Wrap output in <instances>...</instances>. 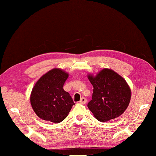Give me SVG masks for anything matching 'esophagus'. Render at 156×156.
I'll use <instances>...</instances> for the list:
<instances>
[{
	"label": "esophagus",
	"mask_w": 156,
	"mask_h": 156,
	"mask_svg": "<svg viewBox=\"0 0 156 156\" xmlns=\"http://www.w3.org/2000/svg\"><path fill=\"white\" fill-rule=\"evenodd\" d=\"M86 101H87V100L86 99V98L82 97L80 99V103H81V104H85V103H86Z\"/></svg>",
	"instance_id": "esophagus-1"
}]
</instances>
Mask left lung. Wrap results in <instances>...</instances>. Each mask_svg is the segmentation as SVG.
Segmentation results:
<instances>
[{
  "mask_svg": "<svg viewBox=\"0 0 156 156\" xmlns=\"http://www.w3.org/2000/svg\"><path fill=\"white\" fill-rule=\"evenodd\" d=\"M93 86L88 108L98 121H108L123 114L129 104L131 90L123 78L114 70L104 68L96 75H88Z\"/></svg>",
  "mask_w": 156,
  "mask_h": 156,
  "instance_id": "left-lung-1",
  "label": "left lung"
}]
</instances>
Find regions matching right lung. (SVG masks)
Here are the masks:
<instances>
[{
    "label": "right lung",
    "mask_w": 156,
    "mask_h": 156,
    "mask_svg": "<svg viewBox=\"0 0 156 156\" xmlns=\"http://www.w3.org/2000/svg\"><path fill=\"white\" fill-rule=\"evenodd\" d=\"M68 74L53 68L41 76L32 89L30 101L36 115L41 119L59 123L66 118L75 104L63 86Z\"/></svg>",
    "instance_id": "1"
}]
</instances>
